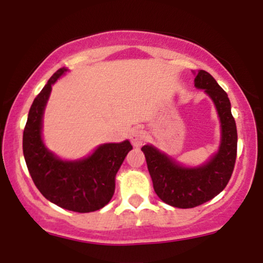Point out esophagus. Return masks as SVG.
<instances>
[{
  "label": "esophagus",
  "mask_w": 263,
  "mask_h": 263,
  "mask_svg": "<svg viewBox=\"0 0 263 263\" xmlns=\"http://www.w3.org/2000/svg\"><path fill=\"white\" fill-rule=\"evenodd\" d=\"M129 138H131L132 144H134L135 147H140L144 143V141L147 140V132L142 128H135L132 129Z\"/></svg>",
  "instance_id": "esophagus-1"
}]
</instances>
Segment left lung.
<instances>
[{
  "label": "left lung",
  "mask_w": 263,
  "mask_h": 263,
  "mask_svg": "<svg viewBox=\"0 0 263 263\" xmlns=\"http://www.w3.org/2000/svg\"><path fill=\"white\" fill-rule=\"evenodd\" d=\"M194 85L209 95L218 111L221 125L218 152L205 164L192 168L178 164L152 144L141 148L146 157L156 194L165 204L180 209L195 208L221 193L231 178L237 152L236 123L228 93L205 70L198 71Z\"/></svg>",
  "instance_id": "8db88e82"
}]
</instances>
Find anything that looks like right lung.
I'll list each match as a JSON object with an SVG mask.
<instances>
[{"instance_id": "add662e5", "label": "right lung", "mask_w": 263, "mask_h": 263, "mask_svg": "<svg viewBox=\"0 0 263 263\" xmlns=\"http://www.w3.org/2000/svg\"><path fill=\"white\" fill-rule=\"evenodd\" d=\"M65 71L68 69L57 70L33 101L23 131V156L33 182L45 199L63 209L91 213L111 200L115 177L132 146L127 140L104 143L79 161H63L44 146V108L52 85Z\"/></svg>"}]
</instances>
